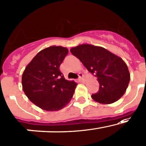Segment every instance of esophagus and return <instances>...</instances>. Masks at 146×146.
Instances as JSON below:
<instances>
[{"label":"esophagus","instance_id":"34e87169","mask_svg":"<svg viewBox=\"0 0 146 146\" xmlns=\"http://www.w3.org/2000/svg\"><path fill=\"white\" fill-rule=\"evenodd\" d=\"M78 76H79V78H78V80L80 82L84 80V75H83L82 73H80L79 74H78Z\"/></svg>","mask_w":146,"mask_h":146}]
</instances>
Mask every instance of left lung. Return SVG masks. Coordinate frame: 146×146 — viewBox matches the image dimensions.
<instances>
[{"label":"left lung","mask_w":146,"mask_h":146,"mask_svg":"<svg viewBox=\"0 0 146 146\" xmlns=\"http://www.w3.org/2000/svg\"><path fill=\"white\" fill-rule=\"evenodd\" d=\"M70 50L98 78L99 90L91 95L94 100L111 104L123 96L129 84L130 75L122 59L104 48L89 44L80 45Z\"/></svg>","instance_id":"left-lung-1"}]
</instances>
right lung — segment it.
<instances>
[{"label": "right lung", "mask_w": 146, "mask_h": 146, "mask_svg": "<svg viewBox=\"0 0 146 146\" xmlns=\"http://www.w3.org/2000/svg\"><path fill=\"white\" fill-rule=\"evenodd\" d=\"M66 48L51 46L38 52L22 76L23 90L29 100L46 111L66 106L74 94L77 83L66 80L60 66L68 54Z\"/></svg>", "instance_id": "1"}]
</instances>
